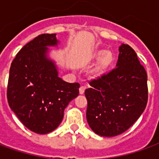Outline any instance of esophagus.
Segmentation results:
<instances>
[{"instance_id": "obj_1", "label": "esophagus", "mask_w": 159, "mask_h": 159, "mask_svg": "<svg viewBox=\"0 0 159 159\" xmlns=\"http://www.w3.org/2000/svg\"><path fill=\"white\" fill-rule=\"evenodd\" d=\"M86 89V87L85 86H81L79 89V93L80 94H83L84 93V91Z\"/></svg>"}]
</instances>
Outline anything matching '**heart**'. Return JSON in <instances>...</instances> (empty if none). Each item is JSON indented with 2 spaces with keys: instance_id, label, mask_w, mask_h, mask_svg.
<instances>
[{
  "instance_id": "1",
  "label": "heart",
  "mask_w": 159,
  "mask_h": 159,
  "mask_svg": "<svg viewBox=\"0 0 159 159\" xmlns=\"http://www.w3.org/2000/svg\"><path fill=\"white\" fill-rule=\"evenodd\" d=\"M93 60H100L98 66L94 70L96 74H102L109 69L114 61L113 54L111 52H107L105 50H99L93 53Z\"/></svg>"
}]
</instances>
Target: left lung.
<instances>
[{"label":"left lung","instance_id":"left-lung-1","mask_svg":"<svg viewBox=\"0 0 159 159\" xmlns=\"http://www.w3.org/2000/svg\"><path fill=\"white\" fill-rule=\"evenodd\" d=\"M87 121L93 132L111 137L125 132L147 107V74L134 49L119 48L117 67L89 82Z\"/></svg>","mask_w":159,"mask_h":159}]
</instances>
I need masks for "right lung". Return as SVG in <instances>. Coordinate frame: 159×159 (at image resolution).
Here are the masks:
<instances>
[{"instance_id":"add662e5","label":"right lung","mask_w":159,"mask_h":159,"mask_svg":"<svg viewBox=\"0 0 159 159\" xmlns=\"http://www.w3.org/2000/svg\"><path fill=\"white\" fill-rule=\"evenodd\" d=\"M57 42L55 34L36 36L17 53L9 71V107L27 129L41 134L59 126L66 107L79 94V83L63 81L46 58L47 47Z\"/></svg>"}]
</instances>
